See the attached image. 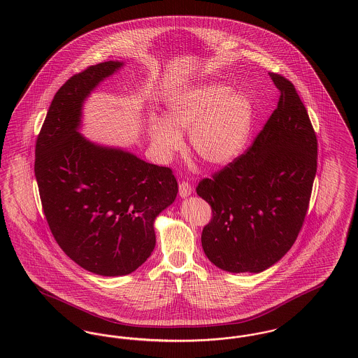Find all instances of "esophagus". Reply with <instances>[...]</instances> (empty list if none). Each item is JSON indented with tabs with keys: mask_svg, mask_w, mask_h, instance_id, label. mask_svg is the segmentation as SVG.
<instances>
[{
	"mask_svg": "<svg viewBox=\"0 0 358 358\" xmlns=\"http://www.w3.org/2000/svg\"><path fill=\"white\" fill-rule=\"evenodd\" d=\"M192 187H190V184L187 182V181H182V182H180V185H178V194H180V197H182V199H187L189 197L190 194H192Z\"/></svg>",
	"mask_w": 358,
	"mask_h": 358,
	"instance_id": "esophagus-1",
	"label": "esophagus"
}]
</instances>
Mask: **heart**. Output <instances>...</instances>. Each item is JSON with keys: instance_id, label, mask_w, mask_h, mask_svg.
<instances>
[{"instance_id": "b5f03b06", "label": "heart", "mask_w": 358, "mask_h": 358, "mask_svg": "<svg viewBox=\"0 0 358 358\" xmlns=\"http://www.w3.org/2000/svg\"><path fill=\"white\" fill-rule=\"evenodd\" d=\"M254 122V103L247 94L222 83H203L174 98L166 120L152 117L148 131L162 159L182 149L181 134L189 131L193 153L209 165H224L244 150Z\"/></svg>"}]
</instances>
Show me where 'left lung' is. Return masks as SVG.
<instances>
[{
  "mask_svg": "<svg viewBox=\"0 0 358 358\" xmlns=\"http://www.w3.org/2000/svg\"><path fill=\"white\" fill-rule=\"evenodd\" d=\"M270 76L280 94L273 115L247 153L196 189L213 212L201 235L205 255L228 273H262L287 254L317 173L306 108L289 80Z\"/></svg>",
  "mask_w": 358,
  "mask_h": 358,
  "instance_id": "1",
  "label": "left lung"
}]
</instances>
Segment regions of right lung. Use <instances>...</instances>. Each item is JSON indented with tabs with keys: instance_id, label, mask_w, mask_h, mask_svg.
Returning <instances> with one entry per match:
<instances>
[{
	"instance_id": "add662e5",
	"label": "right lung",
	"mask_w": 358,
	"mask_h": 358,
	"mask_svg": "<svg viewBox=\"0 0 358 358\" xmlns=\"http://www.w3.org/2000/svg\"><path fill=\"white\" fill-rule=\"evenodd\" d=\"M123 66L110 60L69 79L36 142L34 176L52 235L71 260L102 276L131 273L148 260L154 222L178 192L169 168L80 133L87 98Z\"/></svg>"
}]
</instances>
